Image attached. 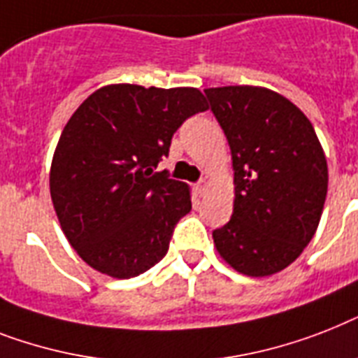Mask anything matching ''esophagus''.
Listing matches in <instances>:
<instances>
[{"label":"esophagus","instance_id":"1","mask_svg":"<svg viewBox=\"0 0 358 358\" xmlns=\"http://www.w3.org/2000/svg\"><path fill=\"white\" fill-rule=\"evenodd\" d=\"M209 184H208V180H200L199 184H196V191H199V194H204L206 191H208Z\"/></svg>","mask_w":358,"mask_h":358}]
</instances>
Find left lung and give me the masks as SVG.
Returning <instances> with one entry per match:
<instances>
[{"mask_svg": "<svg viewBox=\"0 0 358 358\" xmlns=\"http://www.w3.org/2000/svg\"><path fill=\"white\" fill-rule=\"evenodd\" d=\"M234 162V215L215 248L237 272L272 275L294 263L316 234L327 162L296 104L261 86L204 90Z\"/></svg>", "mask_w": 358, "mask_h": 358, "instance_id": "obj_1", "label": "left lung"}]
</instances>
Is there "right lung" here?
<instances>
[{
  "instance_id": "right-lung-1",
  "label": "right lung",
  "mask_w": 358,
  "mask_h": 358,
  "mask_svg": "<svg viewBox=\"0 0 358 358\" xmlns=\"http://www.w3.org/2000/svg\"><path fill=\"white\" fill-rule=\"evenodd\" d=\"M208 110L196 88L103 86L64 127L49 189L66 239L101 274L129 280L164 259L191 211L187 184L154 173L185 119Z\"/></svg>"
}]
</instances>
